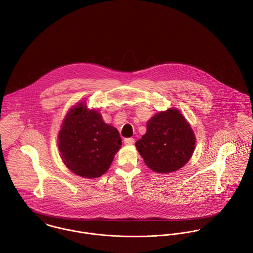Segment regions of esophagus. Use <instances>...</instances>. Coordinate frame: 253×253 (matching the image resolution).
<instances>
[{
  "instance_id": "34e87169",
  "label": "esophagus",
  "mask_w": 253,
  "mask_h": 253,
  "mask_svg": "<svg viewBox=\"0 0 253 253\" xmlns=\"http://www.w3.org/2000/svg\"><path fill=\"white\" fill-rule=\"evenodd\" d=\"M134 143H135V139L134 138H126V139H124V144L126 146H131Z\"/></svg>"
}]
</instances>
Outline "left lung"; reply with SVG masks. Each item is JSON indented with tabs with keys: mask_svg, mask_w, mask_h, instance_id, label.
<instances>
[{
	"mask_svg": "<svg viewBox=\"0 0 253 253\" xmlns=\"http://www.w3.org/2000/svg\"><path fill=\"white\" fill-rule=\"evenodd\" d=\"M195 134L179 110L155 114L147 123L146 134L135 146L145 163L157 173L182 168L195 151Z\"/></svg>",
	"mask_w": 253,
	"mask_h": 253,
	"instance_id": "left-lung-1",
	"label": "left lung"
}]
</instances>
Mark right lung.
<instances>
[{"label":"right lung","instance_id":"obj_1","mask_svg":"<svg viewBox=\"0 0 253 253\" xmlns=\"http://www.w3.org/2000/svg\"><path fill=\"white\" fill-rule=\"evenodd\" d=\"M122 145L119 132L103 122L97 110L81 102L65 116L58 134L61 158L73 173L85 178L104 174Z\"/></svg>","mask_w":253,"mask_h":253}]
</instances>
